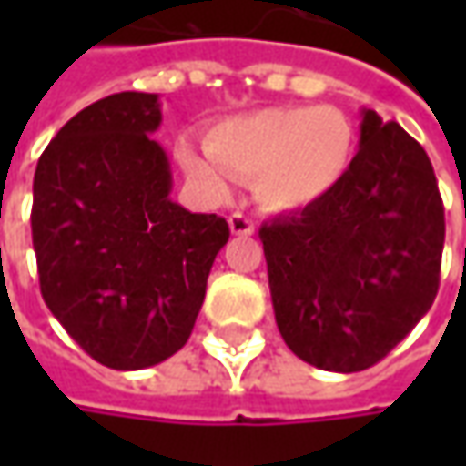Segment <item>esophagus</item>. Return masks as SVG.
<instances>
[{
    "instance_id": "34e87169",
    "label": "esophagus",
    "mask_w": 466,
    "mask_h": 466,
    "mask_svg": "<svg viewBox=\"0 0 466 466\" xmlns=\"http://www.w3.org/2000/svg\"><path fill=\"white\" fill-rule=\"evenodd\" d=\"M230 230H233V236H241V238H248V236H254V223H251V218H246L241 212H236V215H230Z\"/></svg>"
}]
</instances>
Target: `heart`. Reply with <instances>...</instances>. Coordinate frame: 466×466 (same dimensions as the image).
Here are the masks:
<instances>
[{
	"label": "heart",
	"instance_id": "heart-1",
	"mask_svg": "<svg viewBox=\"0 0 466 466\" xmlns=\"http://www.w3.org/2000/svg\"><path fill=\"white\" fill-rule=\"evenodd\" d=\"M207 156L178 142V160L191 178L225 191L228 173L254 178L261 205L278 212L324 199L348 176L355 132L350 118L329 106H279L218 121L207 132Z\"/></svg>",
	"mask_w": 466,
	"mask_h": 466
}]
</instances>
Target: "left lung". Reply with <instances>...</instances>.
<instances>
[{"label":"left lung","instance_id":"1","mask_svg":"<svg viewBox=\"0 0 466 466\" xmlns=\"http://www.w3.org/2000/svg\"><path fill=\"white\" fill-rule=\"evenodd\" d=\"M358 147L331 194L259 230L285 345L334 373L379 363L428 313L446 233L433 166L397 121L360 108Z\"/></svg>","mask_w":466,"mask_h":466}]
</instances>
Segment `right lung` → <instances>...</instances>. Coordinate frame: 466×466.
Segmentation results:
<instances>
[{
	"label": "right lung",
	"instance_id": "1",
	"mask_svg": "<svg viewBox=\"0 0 466 466\" xmlns=\"http://www.w3.org/2000/svg\"><path fill=\"white\" fill-rule=\"evenodd\" d=\"M157 93H116L72 116L33 178V248L48 311L90 358L116 370L187 345L230 228L170 199L153 139Z\"/></svg>",
	"mask_w": 466,
	"mask_h": 466
}]
</instances>
